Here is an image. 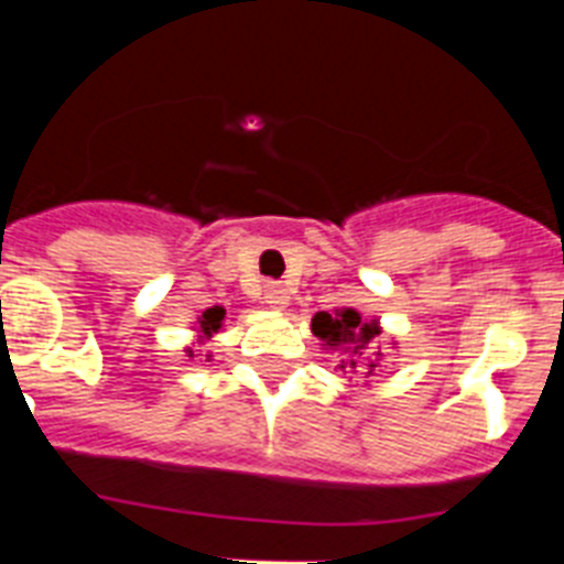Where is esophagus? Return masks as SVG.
<instances>
[{
  "instance_id": "esophagus-1",
  "label": "esophagus",
  "mask_w": 564,
  "mask_h": 564,
  "mask_svg": "<svg viewBox=\"0 0 564 564\" xmlns=\"http://www.w3.org/2000/svg\"><path fill=\"white\" fill-rule=\"evenodd\" d=\"M262 299H265V305L273 307V311H285L291 305V291L285 285H279V282H268L265 291H262Z\"/></svg>"
}]
</instances>
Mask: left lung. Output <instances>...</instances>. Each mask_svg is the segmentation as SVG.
I'll list each match as a JSON object with an SVG mask.
<instances>
[{"instance_id":"obj_1","label":"left lung","mask_w":564,"mask_h":564,"mask_svg":"<svg viewBox=\"0 0 564 564\" xmlns=\"http://www.w3.org/2000/svg\"><path fill=\"white\" fill-rule=\"evenodd\" d=\"M313 336L322 341V350L338 352L341 370H350L352 376L370 378L381 367L383 350L378 347L383 336V327L378 318H364L356 307H336V311H318L311 318ZM395 347V338H392Z\"/></svg>"}]
</instances>
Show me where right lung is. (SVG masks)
I'll use <instances>...</instances> for the list:
<instances>
[{
    "mask_svg": "<svg viewBox=\"0 0 564 564\" xmlns=\"http://www.w3.org/2000/svg\"><path fill=\"white\" fill-rule=\"evenodd\" d=\"M223 327H226V307H220V305L206 307V311H203L200 316H197V318H194V322H192L194 341H192V347H186V356H188V358L203 356V352H197V350H194V347H197V344L212 341V338L217 336V333H220ZM206 361H212V352H206Z\"/></svg>",
    "mask_w": 564,
    "mask_h": 564,
    "instance_id": "1",
    "label": "right lung"
}]
</instances>
